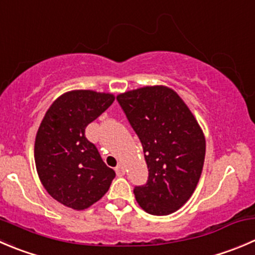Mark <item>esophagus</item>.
I'll list each match as a JSON object with an SVG mask.
<instances>
[{"instance_id": "34e87169", "label": "esophagus", "mask_w": 255, "mask_h": 255, "mask_svg": "<svg viewBox=\"0 0 255 255\" xmlns=\"http://www.w3.org/2000/svg\"><path fill=\"white\" fill-rule=\"evenodd\" d=\"M116 173H117L118 175H123L125 174V172H126V169H125V165L123 164H118L117 167H116Z\"/></svg>"}]
</instances>
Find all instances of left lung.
I'll return each mask as SVG.
<instances>
[{"label": "left lung", "mask_w": 255, "mask_h": 255, "mask_svg": "<svg viewBox=\"0 0 255 255\" xmlns=\"http://www.w3.org/2000/svg\"><path fill=\"white\" fill-rule=\"evenodd\" d=\"M139 138L148 179L133 189L147 213L167 216L193 194L206 155V139L182 98L170 88L153 86L117 97Z\"/></svg>", "instance_id": "8db88e82"}]
</instances>
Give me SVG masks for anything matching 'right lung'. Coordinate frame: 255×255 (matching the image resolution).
Returning <instances> with one entry per match:
<instances>
[{
	"label": "right lung",
	"mask_w": 255,
	"mask_h": 255,
	"mask_svg": "<svg viewBox=\"0 0 255 255\" xmlns=\"http://www.w3.org/2000/svg\"><path fill=\"white\" fill-rule=\"evenodd\" d=\"M115 101L110 93L80 90L57 98L34 142V162L49 196L63 206L82 211L100 201L116 173L86 138V127Z\"/></svg>",
	"instance_id": "add662e5"
}]
</instances>
